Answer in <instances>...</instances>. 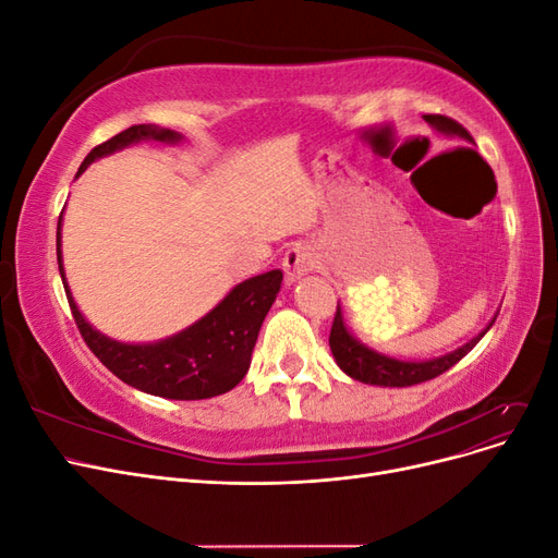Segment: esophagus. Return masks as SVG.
<instances>
[{"label": "esophagus", "instance_id": "34e87169", "mask_svg": "<svg viewBox=\"0 0 558 558\" xmlns=\"http://www.w3.org/2000/svg\"><path fill=\"white\" fill-rule=\"evenodd\" d=\"M316 265H318V256L310 244H295L286 251L283 256V272L289 281H298L300 277L310 275Z\"/></svg>", "mask_w": 558, "mask_h": 558}]
</instances>
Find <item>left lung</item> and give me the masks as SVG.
Here are the masks:
<instances>
[{
  "label": "left lung",
  "mask_w": 558,
  "mask_h": 558,
  "mask_svg": "<svg viewBox=\"0 0 558 558\" xmlns=\"http://www.w3.org/2000/svg\"><path fill=\"white\" fill-rule=\"evenodd\" d=\"M424 118H426V123H430L437 132L447 134V137L465 140L470 144H475V140L470 137V132L461 123H456L453 118L440 116V113H428ZM494 320L477 337H472L470 342H465L463 347H459L451 353H445V356H440V359L400 361V359L386 356V353H379L375 349L365 347L363 342H359L356 337L349 332V328L344 324V316H342V307H340V302H337V312L332 318L328 342H330L335 363L340 365L342 373H347L351 379L363 381V384H375V386H414L421 381L435 379L437 375L447 373L451 365L459 363L465 353L482 340L486 330L494 326Z\"/></svg>",
  "instance_id": "8db88e82"
}]
</instances>
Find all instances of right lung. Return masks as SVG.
<instances>
[{
  "label": "right lung",
  "instance_id": "1",
  "mask_svg": "<svg viewBox=\"0 0 558 558\" xmlns=\"http://www.w3.org/2000/svg\"><path fill=\"white\" fill-rule=\"evenodd\" d=\"M144 140L177 144L183 137L174 130L158 125H132L118 132L109 142L95 146L86 160L81 162L78 174L86 172V167L93 160ZM60 228L62 214L58 221V267L74 320L90 351L118 379L140 388L144 393L170 400L214 398L228 393L230 388L244 379L263 320L281 289V269H272V272L238 283L207 316H202L185 330L167 337V340L125 344L95 330L78 312L64 279Z\"/></svg>",
  "mask_w": 558,
  "mask_h": 558
}]
</instances>
